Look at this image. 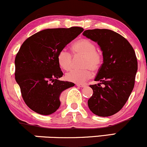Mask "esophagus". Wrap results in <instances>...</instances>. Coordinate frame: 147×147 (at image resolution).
<instances>
[{
  "mask_svg": "<svg viewBox=\"0 0 147 147\" xmlns=\"http://www.w3.org/2000/svg\"><path fill=\"white\" fill-rule=\"evenodd\" d=\"M76 86H77L81 87V88H84V87L86 86L85 84H76Z\"/></svg>",
  "mask_w": 147,
  "mask_h": 147,
  "instance_id": "esophagus-1",
  "label": "esophagus"
}]
</instances>
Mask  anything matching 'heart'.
<instances>
[{"label":"heart","mask_w":147,"mask_h":147,"mask_svg":"<svg viewBox=\"0 0 147 147\" xmlns=\"http://www.w3.org/2000/svg\"><path fill=\"white\" fill-rule=\"evenodd\" d=\"M96 45L89 39H81L75 42L72 46L74 55H83L81 69H74L65 75V78L69 82L75 83H84L91 78L92 72L97 71L102 63V55L96 50ZM59 65L65 70H70L72 67V57L65 49H62L57 56Z\"/></svg>","instance_id":"heart-1"}]
</instances>
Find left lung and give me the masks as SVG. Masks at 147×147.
Returning <instances> with one entry per match:
<instances>
[{
    "mask_svg": "<svg viewBox=\"0 0 147 147\" xmlns=\"http://www.w3.org/2000/svg\"><path fill=\"white\" fill-rule=\"evenodd\" d=\"M84 36L97 43L102 51L103 63L88 101L90 110L100 117H109L122 109L135 85L138 70L136 53L122 35L107 29L88 30Z\"/></svg>",
    "mask_w": 147,
    "mask_h": 147,
    "instance_id": "left-lung-1",
    "label": "left lung"
}]
</instances>
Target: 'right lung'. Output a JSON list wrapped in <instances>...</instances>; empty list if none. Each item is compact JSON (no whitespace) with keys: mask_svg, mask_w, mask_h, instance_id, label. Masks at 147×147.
<instances>
[{"mask_svg":"<svg viewBox=\"0 0 147 147\" xmlns=\"http://www.w3.org/2000/svg\"><path fill=\"white\" fill-rule=\"evenodd\" d=\"M84 29L79 27L46 29L23 42L15 58V79L26 105L48 115L59 108L61 92L75 86L59 80L63 76L58 54Z\"/></svg>","mask_w":147,"mask_h":147,"instance_id":"add662e5","label":"right lung"}]
</instances>
